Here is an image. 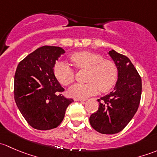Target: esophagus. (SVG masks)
<instances>
[{"mask_svg": "<svg viewBox=\"0 0 157 157\" xmlns=\"http://www.w3.org/2000/svg\"><path fill=\"white\" fill-rule=\"evenodd\" d=\"M76 101H80V102H83V101H86V99H80V98H75Z\"/></svg>", "mask_w": 157, "mask_h": 157, "instance_id": "1", "label": "esophagus"}]
</instances>
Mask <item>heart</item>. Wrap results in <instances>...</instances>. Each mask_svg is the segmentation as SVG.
Segmentation results:
<instances>
[{"label": "heart", "instance_id": "b5f03b06", "mask_svg": "<svg viewBox=\"0 0 157 157\" xmlns=\"http://www.w3.org/2000/svg\"><path fill=\"white\" fill-rule=\"evenodd\" d=\"M70 60L79 71H87L86 83H77L71 86L69 93L74 98H85L96 94L99 90L105 93L116 83L118 70L112 60L104 59L102 55L91 52H79L72 54ZM57 80L64 86H68L75 80V71L67 64L60 61L54 67Z\"/></svg>", "mask_w": 157, "mask_h": 157}]
</instances>
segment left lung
Masks as SVG:
<instances>
[{
	"instance_id": "1",
	"label": "left lung",
	"mask_w": 157,
	"mask_h": 157,
	"mask_svg": "<svg viewBox=\"0 0 157 157\" xmlns=\"http://www.w3.org/2000/svg\"><path fill=\"white\" fill-rule=\"evenodd\" d=\"M109 54L118 67V78L114 90L97 99L99 109L90 115V123L101 134H114L122 131L137 112L142 81L127 56L115 50L109 51Z\"/></svg>"
}]
</instances>
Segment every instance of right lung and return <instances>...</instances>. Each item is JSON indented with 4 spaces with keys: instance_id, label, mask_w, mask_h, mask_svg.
I'll return each instance as SVG.
<instances>
[{
    "instance_id": "add662e5",
    "label": "right lung",
    "mask_w": 157,
    "mask_h": 157,
    "mask_svg": "<svg viewBox=\"0 0 157 157\" xmlns=\"http://www.w3.org/2000/svg\"><path fill=\"white\" fill-rule=\"evenodd\" d=\"M64 50L45 45L19 63L14 76V99L23 118L37 130H50L63 121L74 102L62 94L64 89L55 77V62Z\"/></svg>"
}]
</instances>
